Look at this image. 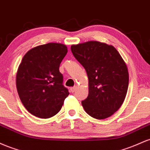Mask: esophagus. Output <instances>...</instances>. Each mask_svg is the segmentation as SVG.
Here are the masks:
<instances>
[{
    "label": "esophagus",
    "instance_id": "obj_1",
    "mask_svg": "<svg viewBox=\"0 0 150 150\" xmlns=\"http://www.w3.org/2000/svg\"><path fill=\"white\" fill-rule=\"evenodd\" d=\"M76 89H77V86H75L71 87V88H70V91H71V93H74V92H75L76 91Z\"/></svg>",
    "mask_w": 150,
    "mask_h": 150
}]
</instances>
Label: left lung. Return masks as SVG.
<instances>
[{
  "instance_id": "obj_1",
  "label": "left lung",
  "mask_w": 150,
  "mask_h": 150,
  "mask_svg": "<svg viewBox=\"0 0 150 150\" xmlns=\"http://www.w3.org/2000/svg\"><path fill=\"white\" fill-rule=\"evenodd\" d=\"M71 50L88 75V96L81 101L84 110L98 120L113 115L123 103L129 84L128 69L120 53L98 41L73 45Z\"/></svg>"
}]
</instances>
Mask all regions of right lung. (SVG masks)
Returning a JSON list of instances; mask_svg holds the SVG:
<instances>
[{
    "instance_id": "add662e5",
    "label": "right lung",
    "mask_w": 150,
    "mask_h": 150,
    "mask_svg": "<svg viewBox=\"0 0 150 150\" xmlns=\"http://www.w3.org/2000/svg\"><path fill=\"white\" fill-rule=\"evenodd\" d=\"M67 47L47 43L30 50L23 57L16 74V87L22 103L32 115L49 118L61 110L67 88L63 83L59 65Z\"/></svg>"
}]
</instances>
